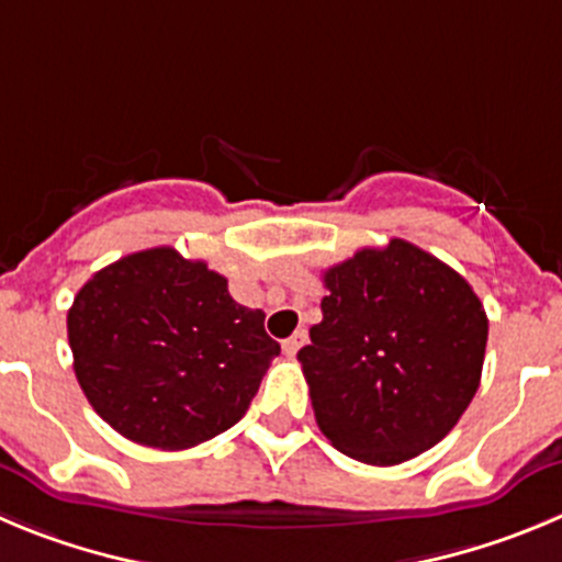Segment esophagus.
I'll use <instances>...</instances> for the list:
<instances>
[{"mask_svg": "<svg viewBox=\"0 0 562 562\" xmlns=\"http://www.w3.org/2000/svg\"><path fill=\"white\" fill-rule=\"evenodd\" d=\"M305 340H307V333H305V329H299V333H293L291 338L282 340V352H285L288 358H293V355H296L299 349L305 346Z\"/></svg>", "mask_w": 562, "mask_h": 562, "instance_id": "34e87169", "label": "esophagus"}]
</instances>
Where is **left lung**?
Here are the masks:
<instances>
[{
    "mask_svg": "<svg viewBox=\"0 0 562 562\" xmlns=\"http://www.w3.org/2000/svg\"><path fill=\"white\" fill-rule=\"evenodd\" d=\"M324 288V318L296 355L318 429L369 465L432 449L480 387L487 316L474 288L402 238L327 269Z\"/></svg>",
    "mask_w": 562,
    "mask_h": 562,
    "instance_id": "left-lung-1",
    "label": "left lung"
}]
</instances>
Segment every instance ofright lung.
<instances>
[{
  "label": "right lung",
  "instance_id": "right-lung-1",
  "mask_svg": "<svg viewBox=\"0 0 562 562\" xmlns=\"http://www.w3.org/2000/svg\"><path fill=\"white\" fill-rule=\"evenodd\" d=\"M266 313L171 246L97 271L68 311L75 374L93 411L151 449H191L244 418L280 344Z\"/></svg>",
  "mask_w": 562,
  "mask_h": 562
}]
</instances>
